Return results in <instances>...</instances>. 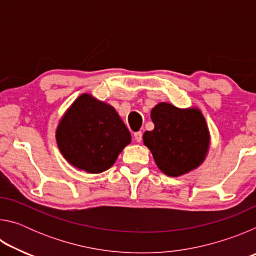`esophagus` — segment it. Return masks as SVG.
I'll return each instance as SVG.
<instances>
[{
    "mask_svg": "<svg viewBox=\"0 0 256 256\" xmlns=\"http://www.w3.org/2000/svg\"><path fill=\"white\" fill-rule=\"evenodd\" d=\"M133 136H134V140H136V142L142 141V133L141 132H136L133 134Z\"/></svg>",
    "mask_w": 256,
    "mask_h": 256,
    "instance_id": "obj_1",
    "label": "esophagus"
}]
</instances>
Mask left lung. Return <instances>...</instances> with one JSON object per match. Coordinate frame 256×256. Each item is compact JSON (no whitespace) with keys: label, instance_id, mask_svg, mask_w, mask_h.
<instances>
[{"label":"left lung","instance_id":"obj_1","mask_svg":"<svg viewBox=\"0 0 256 256\" xmlns=\"http://www.w3.org/2000/svg\"><path fill=\"white\" fill-rule=\"evenodd\" d=\"M152 131L144 133V144L164 175L178 177L196 170L210 148V132L198 107L178 108L159 102L151 110Z\"/></svg>","mask_w":256,"mask_h":256}]
</instances>
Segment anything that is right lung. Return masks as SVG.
<instances>
[{
  "mask_svg": "<svg viewBox=\"0 0 256 256\" xmlns=\"http://www.w3.org/2000/svg\"><path fill=\"white\" fill-rule=\"evenodd\" d=\"M55 138L66 162L89 174L110 170L132 140L115 108L92 94H82L71 104Z\"/></svg>",
  "mask_w": 256,
  "mask_h": 256,
  "instance_id": "obj_1",
  "label": "right lung"
}]
</instances>
